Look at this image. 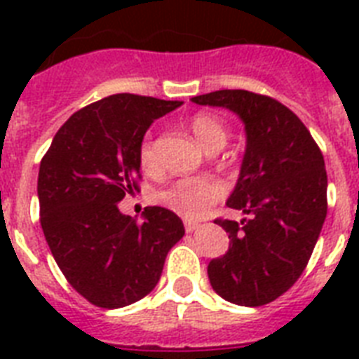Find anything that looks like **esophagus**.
<instances>
[{
	"mask_svg": "<svg viewBox=\"0 0 359 359\" xmlns=\"http://www.w3.org/2000/svg\"><path fill=\"white\" fill-rule=\"evenodd\" d=\"M184 229H186V233H194V231L199 229V224H194V222H186Z\"/></svg>",
	"mask_w": 359,
	"mask_h": 359,
	"instance_id": "esophagus-1",
	"label": "esophagus"
}]
</instances>
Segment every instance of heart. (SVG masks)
<instances>
[{
	"label": "heart",
	"mask_w": 359,
	"mask_h": 359,
	"mask_svg": "<svg viewBox=\"0 0 359 359\" xmlns=\"http://www.w3.org/2000/svg\"><path fill=\"white\" fill-rule=\"evenodd\" d=\"M190 130L196 140L208 152L219 151L227 143L229 130L218 115L196 114L190 119ZM140 165L145 171L156 169L154 160V147H152L151 134H147L137 149ZM225 196L224 182L216 177H182L171 184L163 186L154 191V201L162 207L169 208L171 212L179 214L180 218L199 219L208 212V208Z\"/></svg>",
	"instance_id": "heart-1"
}]
</instances>
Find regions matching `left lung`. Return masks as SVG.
<instances>
[{"instance_id":"8db88e82","label":"left lung","mask_w":359,"mask_h":359,"mask_svg":"<svg viewBox=\"0 0 359 359\" xmlns=\"http://www.w3.org/2000/svg\"><path fill=\"white\" fill-rule=\"evenodd\" d=\"M222 106L245 124V154L227 207L244 222L216 219L229 250L208 262L224 300L259 307L287 292L306 270L328 210V177L315 140L287 106L266 95L224 89L191 98Z\"/></svg>"}]
</instances>
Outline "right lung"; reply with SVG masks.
Returning <instances> with one entry per match:
<instances>
[{"label":"right lung","instance_id":"right-lung-1","mask_svg":"<svg viewBox=\"0 0 359 359\" xmlns=\"http://www.w3.org/2000/svg\"><path fill=\"white\" fill-rule=\"evenodd\" d=\"M180 104L111 95L70 115L42 156V233L67 281L93 306L117 309L149 294L184 236L182 219L168 208L147 207L141 224L119 210L126 194L140 191L143 135Z\"/></svg>","mask_w":359,"mask_h":359}]
</instances>
